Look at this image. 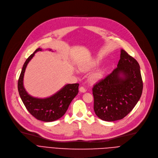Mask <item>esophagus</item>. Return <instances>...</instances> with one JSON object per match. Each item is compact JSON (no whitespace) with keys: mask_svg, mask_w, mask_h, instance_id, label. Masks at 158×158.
<instances>
[{"mask_svg":"<svg viewBox=\"0 0 158 158\" xmlns=\"http://www.w3.org/2000/svg\"><path fill=\"white\" fill-rule=\"evenodd\" d=\"M79 90L81 92H86V89L83 87H80V89H79Z\"/></svg>","mask_w":158,"mask_h":158,"instance_id":"esophagus-1","label":"esophagus"}]
</instances>
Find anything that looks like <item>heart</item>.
<instances>
[{
	"instance_id": "heart-1",
	"label": "heart",
	"mask_w": 158,
	"mask_h": 158,
	"mask_svg": "<svg viewBox=\"0 0 158 158\" xmlns=\"http://www.w3.org/2000/svg\"><path fill=\"white\" fill-rule=\"evenodd\" d=\"M99 63L100 61L98 59L91 60L89 62L81 64L80 66V69L83 72H87L95 68ZM105 71V69H100L92 73V75L90 76V81L92 83H96L101 80L104 77Z\"/></svg>"
}]
</instances>
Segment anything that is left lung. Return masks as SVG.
Returning a JSON list of instances; mask_svg holds the SVG:
<instances>
[{
	"label": "left lung",
	"mask_w": 158,
	"mask_h": 158,
	"mask_svg": "<svg viewBox=\"0 0 158 158\" xmlns=\"http://www.w3.org/2000/svg\"><path fill=\"white\" fill-rule=\"evenodd\" d=\"M142 90L139 64L121 50L117 68L92 88L96 115L105 121L123 118L135 106Z\"/></svg>",
	"instance_id": "obj_1"
}]
</instances>
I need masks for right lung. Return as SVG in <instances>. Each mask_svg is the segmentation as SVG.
I'll use <instances>...</instances> for the list:
<instances>
[{
    "label": "right lung",
    "instance_id": "right-lung-1",
    "mask_svg": "<svg viewBox=\"0 0 158 158\" xmlns=\"http://www.w3.org/2000/svg\"><path fill=\"white\" fill-rule=\"evenodd\" d=\"M41 50L40 48L35 50L25 62L18 79V89L25 106L32 116L44 122H52L60 118L66 112L71 102L78 94L79 83L67 84L55 94L46 98H37L28 94L23 87L25 71L34 54Z\"/></svg>",
    "mask_w": 158,
    "mask_h": 158
}]
</instances>
